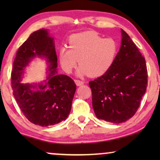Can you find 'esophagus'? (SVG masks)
I'll use <instances>...</instances> for the list:
<instances>
[{
  "instance_id": "esophagus-1",
  "label": "esophagus",
  "mask_w": 160,
  "mask_h": 160,
  "mask_svg": "<svg viewBox=\"0 0 160 160\" xmlns=\"http://www.w3.org/2000/svg\"><path fill=\"white\" fill-rule=\"evenodd\" d=\"M74 82H75L76 84L77 85V86H81V85H82L83 84H84V82H82V81L78 80V79H75L74 80Z\"/></svg>"
}]
</instances>
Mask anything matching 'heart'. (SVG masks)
<instances>
[{"label":"heart","instance_id":"b5f03b06","mask_svg":"<svg viewBox=\"0 0 160 160\" xmlns=\"http://www.w3.org/2000/svg\"><path fill=\"white\" fill-rule=\"evenodd\" d=\"M69 48L60 50V61L62 68L71 73L79 62L78 73L97 77L104 74L112 66L117 58L119 46L113 38H104L95 31L74 34L69 38Z\"/></svg>","mask_w":160,"mask_h":160}]
</instances>
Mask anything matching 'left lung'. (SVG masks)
Here are the masks:
<instances>
[{
    "instance_id": "8db88e82",
    "label": "left lung",
    "mask_w": 160,
    "mask_h": 160,
    "mask_svg": "<svg viewBox=\"0 0 160 160\" xmlns=\"http://www.w3.org/2000/svg\"><path fill=\"white\" fill-rule=\"evenodd\" d=\"M122 36L121 47L112 66L89 82L96 117L114 124L135 115L148 84L145 58L122 29Z\"/></svg>"
}]
</instances>
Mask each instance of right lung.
<instances>
[{
    "label": "right lung",
    "mask_w": 160,
    "mask_h": 160,
    "mask_svg": "<svg viewBox=\"0 0 160 160\" xmlns=\"http://www.w3.org/2000/svg\"><path fill=\"white\" fill-rule=\"evenodd\" d=\"M36 56H45L50 62L47 82L38 85L22 84L20 82L23 69ZM57 65L53 38L45 29L30 34L17 52L11 75L13 95L25 117L36 125L47 127L60 123L66 119L71 110L76 84L69 76L57 75Z\"/></svg>",
    "instance_id": "add662e5"
}]
</instances>
